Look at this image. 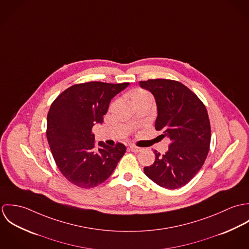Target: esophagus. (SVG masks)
Masks as SVG:
<instances>
[{
    "instance_id": "34e87169",
    "label": "esophagus",
    "mask_w": 249,
    "mask_h": 249,
    "mask_svg": "<svg viewBox=\"0 0 249 249\" xmlns=\"http://www.w3.org/2000/svg\"><path fill=\"white\" fill-rule=\"evenodd\" d=\"M129 148L133 152H140V151H142V147H139V146H136V145H130Z\"/></svg>"
}]
</instances>
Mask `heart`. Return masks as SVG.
<instances>
[{
	"instance_id": "b5f03b06",
	"label": "heart",
	"mask_w": 249,
	"mask_h": 249,
	"mask_svg": "<svg viewBox=\"0 0 249 249\" xmlns=\"http://www.w3.org/2000/svg\"><path fill=\"white\" fill-rule=\"evenodd\" d=\"M131 100L133 101L134 105L138 104V103H141V102H144V101H152V96L151 94L144 90L142 88H138V89H135L131 92Z\"/></svg>"
}]
</instances>
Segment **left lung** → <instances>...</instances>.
I'll list each match as a JSON object with an SVG mask.
<instances>
[{
    "mask_svg": "<svg viewBox=\"0 0 249 249\" xmlns=\"http://www.w3.org/2000/svg\"><path fill=\"white\" fill-rule=\"evenodd\" d=\"M140 86L155 98L158 116L155 129L169 138V150L144 167V175L157 185L175 190L185 186L199 172L209 152L211 126L207 109L200 99L181 82L156 78Z\"/></svg>",
    "mask_w": 249,
    "mask_h": 249,
    "instance_id": "1",
    "label": "left lung"
}]
</instances>
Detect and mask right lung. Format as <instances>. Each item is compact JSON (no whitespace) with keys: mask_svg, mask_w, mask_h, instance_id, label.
I'll use <instances>...</instances> for the list:
<instances>
[{"mask_svg":"<svg viewBox=\"0 0 249 249\" xmlns=\"http://www.w3.org/2000/svg\"><path fill=\"white\" fill-rule=\"evenodd\" d=\"M128 82L91 81L74 84L52 104L47 116V139L63 177L73 185L90 189L109 178L125 153V145L96 143L92 128L104 122L111 100Z\"/></svg>","mask_w":249,"mask_h":249,"instance_id":"right-lung-1","label":"right lung"}]
</instances>
